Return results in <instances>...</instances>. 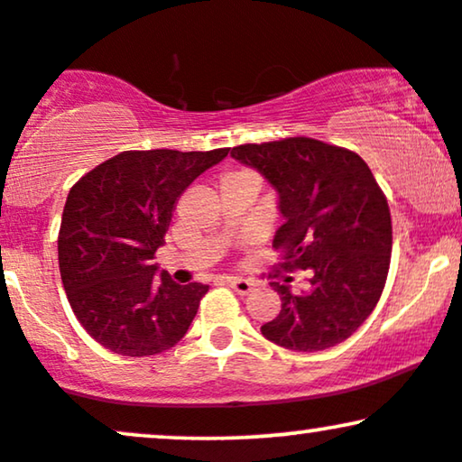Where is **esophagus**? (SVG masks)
<instances>
[{
    "instance_id": "obj_1",
    "label": "esophagus",
    "mask_w": 462,
    "mask_h": 462,
    "mask_svg": "<svg viewBox=\"0 0 462 462\" xmlns=\"http://www.w3.org/2000/svg\"><path fill=\"white\" fill-rule=\"evenodd\" d=\"M226 282H227V286H230L236 294H249L255 286L252 280H243V277H227Z\"/></svg>"
}]
</instances>
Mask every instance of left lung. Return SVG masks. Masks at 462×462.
I'll return each instance as SVG.
<instances>
[{
    "instance_id": "left-lung-1",
    "label": "left lung",
    "mask_w": 462,
    "mask_h": 462,
    "mask_svg": "<svg viewBox=\"0 0 462 462\" xmlns=\"http://www.w3.org/2000/svg\"><path fill=\"white\" fill-rule=\"evenodd\" d=\"M230 157L277 189L284 215L273 238L280 269L308 275L301 294L271 282L282 310L260 327L263 336L301 353L351 337L379 303L392 258L390 207L365 161L312 137L243 143Z\"/></svg>"
}]
</instances>
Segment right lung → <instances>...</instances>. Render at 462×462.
<instances>
[{
	"label": "right lung",
	"instance_id": "1",
	"mask_svg": "<svg viewBox=\"0 0 462 462\" xmlns=\"http://www.w3.org/2000/svg\"><path fill=\"white\" fill-rule=\"evenodd\" d=\"M230 148L125 150L70 187L58 235L60 275L81 327L111 353L148 357L185 336L208 286L154 277L176 199Z\"/></svg>",
	"mask_w": 462,
	"mask_h": 462
}]
</instances>
